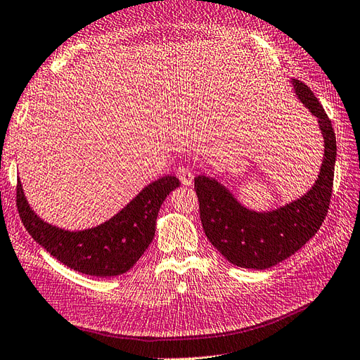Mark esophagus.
Returning <instances> with one entry per match:
<instances>
[{
	"instance_id": "1",
	"label": "esophagus",
	"mask_w": 360,
	"mask_h": 360,
	"mask_svg": "<svg viewBox=\"0 0 360 360\" xmlns=\"http://www.w3.org/2000/svg\"><path fill=\"white\" fill-rule=\"evenodd\" d=\"M177 176H179L180 181H181L183 184H186V186H191V184L193 183V174H192V171H191L189 168H186V167H180V168L177 169Z\"/></svg>"
}]
</instances>
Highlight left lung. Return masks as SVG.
<instances>
[{
    "label": "left lung",
    "instance_id": "1",
    "mask_svg": "<svg viewBox=\"0 0 360 360\" xmlns=\"http://www.w3.org/2000/svg\"><path fill=\"white\" fill-rule=\"evenodd\" d=\"M291 84L297 99L317 118L324 139L319 179L303 197L275 210L255 212L238 202L216 179H195L204 233L210 243L238 267L264 270L281 263L315 236L328 214L336 160L335 132L328 114L308 85L297 79H291Z\"/></svg>",
    "mask_w": 360,
    "mask_h": 360
}]
</instances>
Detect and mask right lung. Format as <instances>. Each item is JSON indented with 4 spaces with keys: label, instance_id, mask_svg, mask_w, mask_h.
<instances>
[{
    "label": "right lung",
    "instance_id": "right-lung-1",
    "mask_svg": "<svg viewBox=\"0 0 360 360\" xmlns=\"http://www.w3.org/2000/svg\"><path fill=\"white\" fill-rule=\"evenodd\" d=\"M180 181L174 176L160 177L141 191L110 221L69 231L48 224L31 209L22 184L18 181V210L34 240L60 263L91 276H118L144 254L155 237L156 219L162 202Z\"/></svg>",
    "mask_w": 360,
    "mask_h": 360
}]
</instances>
